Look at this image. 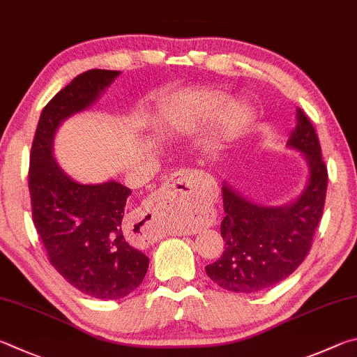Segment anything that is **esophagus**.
<instances>
[{
    "label": "esophagus",
    "instance_id": "obj_1",
    "mask_svg": "<svg viewBox=\"0 0 357 357\" xmlns=\"http://www.w3.org/2000/svg\"><path fill=\"white\" fill-rule=\"evenodd\" d=\"M197 172L190 169H182L167 178L162 186L156 201H153L142 213L136 218V224L139 226V243L144 246L152 245L153 241L160 240L162 230L160 226V218L169 207H183L185 210L197 211L201 207V197L197 192Z\"/></svg>",
    "mask_w": 357,
    "mask_h": 357
}]
</instances>
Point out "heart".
I'll return each mask as SVG.
<instances>
[{
    "label": "heart",
    "instance_id": "1",
    "mask_svg": "<svg viewBox=\"0 0 357 357\" xmlns=\"http://www.w3.org/2000/svg\"><path fill=\"white\" fill-rule=\"evenodd\" d=\"M226 92L220 89H199L175 102L166 111V121L174 128H196L216 117L226 103ZM252 112L246 105L229 103L224 106L220 123L224 135L235 136L251 121Z\"/></svg>",
    "mask_w": 357,
    "mask_h": 357
}]
</instances>
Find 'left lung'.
<instances>
[{"instance_id":"obj_1","label":"left lung","mask_w":357,"mask_h":357,"mask_svg":"<svg viewBox=\"0 0 357 357\" xmlns=\"http://www.w3.org/2000/svg\"><path fill=\"white\" fill-rule=\"evenodd\" d=\"M296 121L287 146L304 155L309 182L295 202L268 207L222 185L226 216L221 235L226 249L220 260L205 266L207 276L222 289L236 293L270 289L289 278L310 251L326 199L328 169L314 125L299 108Z\"/></svg>"}]
</instances>
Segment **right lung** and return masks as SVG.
I'll use <instances>...</instances> for the list:
<instances>
[{
  "mask_svg": "<svg viewBox=\"0 0 357 357\" xmlns=\"http://www.w3.org/2000/svg\"><path fill=\"white\" fill-rule=\"evenodd\" d=\"M117 70H87L43 108L29 158L33 221L48 260L84 295L119 299L139 287L149 257L125 238V204L131 190L114 180L83 185L68 177L53 156V139L67 117L89 108Z\"/></svg>",
  "mask_w": 357,
  "mask_h": 357,
  "instance_id": "obj_1",
  "label": "right lung"
}]
</instances>
